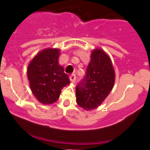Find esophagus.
<instances>
[{"mask_svg":"<svg viewBox=\"0 0 150 150\" xmlns=\"http://www.w3.org/2000/svg\"><path fill=\"white\" fill-rule=\"evenodd\" d=\"M70 80H71V82H75V80H76V76H75V74H72V75H71L70 76Z\"/></svg>","mask_w":150,"mask_h":150,"instance_id":"esophagus-1","label":"esophagus"}]
</instances>
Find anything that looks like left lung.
I'll return each instance as SVG.
<instances>
[{
	"label": "left lung",
	"instance_id": "8db88e82",
	"mask_svg": "<svg viewBox=\"0 0 150 150\" xmlns=\"http://www.w3.org/2000/svg\"><path fill=\"white\" fill-rule=\"evenodd\" d=\"M114 82L115 71L109 56L100 49L95 50L86 76L76 85L78 105L86 110L97 108L108 96Z\"/></svg>",
	"mask_w": 150,
	"mask_h": 150
}]
</instances>
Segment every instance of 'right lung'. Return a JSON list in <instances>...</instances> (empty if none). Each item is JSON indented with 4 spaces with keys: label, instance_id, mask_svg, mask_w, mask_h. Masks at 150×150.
I'll list each match as a JSON object with an SVG mask.
<instances>
[{
    "label": "right lung",
    "instance_id": "add662e5",
    "mask_svg": "<svg viewBox=\"0 0 150 150\" xmlns=\"http://www.w3.org/2000/svg\"><path fill=\"white\" fill-rule=\"evenodd\" d=\"M58 49H47L34 57L28 67L30 89L40 103L52 104L59 99L62 89L70 84L67 74L58 63Z\"/></svg>",
    "mask_w": 150,
    "mask_h": 150
}]
</instances>
